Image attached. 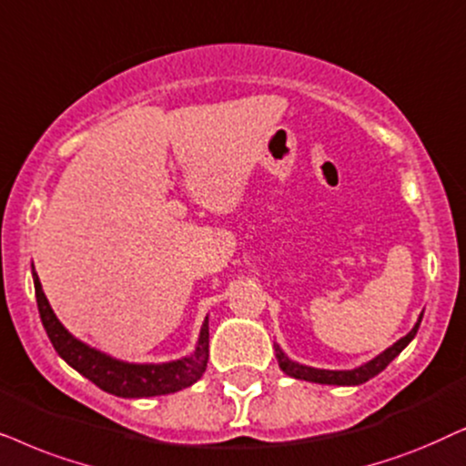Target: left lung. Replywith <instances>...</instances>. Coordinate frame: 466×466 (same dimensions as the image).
<instances>
[{
  "mask_svg": "<svg viewBox=\"0 0 466 466\" xmlns=\"http://www.w3.org/2000/svg\"><path fill=\"white\" fill-rule=\"evenodd\" d=\"M421 315L418 319V324L413 326V330L402 337L400 340H396L392 347H388L386 351L380 353V356L370 360V362L362 364V367L351 369V370H326V369H313V367H305V364H298L294 360H289L285 353L281 351V347L275 345L277 351V360H279V367L285 375L294 377V380H305V381H313V383H326V386H360V383L369 381L370 377L380 375L383 369L388 367L392 360L399 356V353L405 350V347L411 343L415 334H418Z\"/></svg>",
  "mask_w": 466,
  "mask_h": 466,
  "instance_id": "8db88e82",
  "label": "left lung"
}]
</instances>
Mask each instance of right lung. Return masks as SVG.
Listing matches in <instances>:
<instances>
[{
	"label": "right lung",
	"mask_w": 466,
	"mask_h": 466,
	"mask_svg": "<svg viewBox=\"0 0 466 466\" xmlns=\"http://www.w3.org/2000/svg\"><path fill=\"white\" fill-rule=\"evenodd\" d=\"M34 288L35 300H38V311L42 326L51 339L55 351L66 360L74 370L96 383L104 392L121 396V399H145V396H161L172 394L178 390L189 388L196 383L207 370L208 362V318L204 319L200 339L191 356L175 360V362L164 364H132L123 360L110 358L106 353L93 350L83 340L72 337L64 324L53 313L48 305L42 283L34 270Z\"/></svg>",
	"instance_id": "obj_1"
}]
</instances>
